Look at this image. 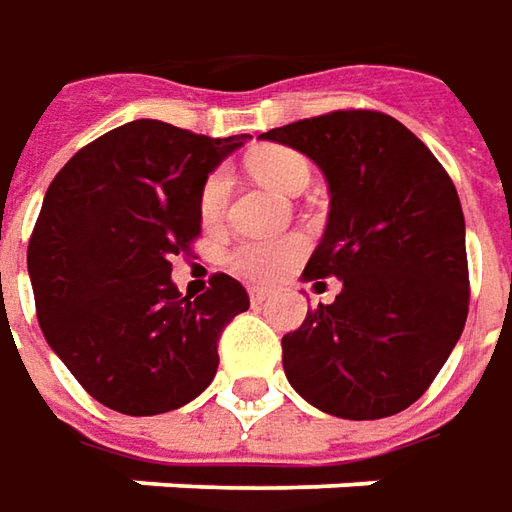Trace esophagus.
<instances>
[{
	"label": "esophagus",
	"instance_id": "34e87169",
	"mask_svg": "<svg viewBox=\"0 0 512 512\" xmlns=\"http://www.w3.org/2000/svg\"><path fill=\"white\" fill-rule=\"evenodd\" d=\"M266 297H269V291H266V289H252V291H249V300H252L255 306H260V303H263Z\"/></svg>",
	"mask_w": 512,
	"mask_h": 512
}]
</instances>
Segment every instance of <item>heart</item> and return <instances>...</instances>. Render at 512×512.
I'll return each mask as SVG.
<instances>
[{
    "label": "heart",
    "mask_w": 512,
    "mask_h": 512,
    "mask_svg": "<svg viewBox=\"0 0 512 512\" xmlns=\"http://www.w3.org/2000/svg\"><path fill=\"white\" fill-rule=\"evenodd\" d=\"M246 167L257 181H263L277 192H289V195L303 192L311 181L309 161L289 147H263V150L252 152L246 158ZM229 186L232 181H229L226 169H212L206 175L201 195H198V212H201L203 226H218L223 221ZM303 252H306V240L300 235L243 240L235 249H229L226 269L249 283H269L286 272Z\"/></svg>",
    "instance_id": "heart-1"
}]
</instances>
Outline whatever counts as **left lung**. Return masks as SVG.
<instances>
[{"label":"left lung","instance_id":"left-lung-1","mask_svg":"<svg viewBox=\"0 0 512 512\" xmlns=\"http://www.w3.org/2000/svg\"><path fill=\"white\" fill-rule=\"evenodd\" d=\"M323 169L326 235L303 277L343 280L334 303L283 337V371L314 408L382 419L428 391L470 300L465 215L445 167L405 124L334 110L269 130Z\"/></svg>","mask_w":512,"mask_h":512}]
</instances>
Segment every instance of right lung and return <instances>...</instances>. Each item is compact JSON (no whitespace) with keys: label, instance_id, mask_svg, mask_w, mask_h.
<instances>
[{"label":"right lung","instance_id":"obj_1","mask_svg":"<svg viewBox=\"0 0 512 512\" xmlns=\"http://www.w3.org/2000/svg\"><path fill=\"white\" fill-rule=\"evenodd\" d=\"M243 138L130 121L81 147L47 186L27 272L47 345L101 405L127 416L175 411L218 371V340L249 294L212 274L195 300L172 257L201 235L206 175Z\"/></svg>","mask_w":512,"mask_h":512}]
</instances>
